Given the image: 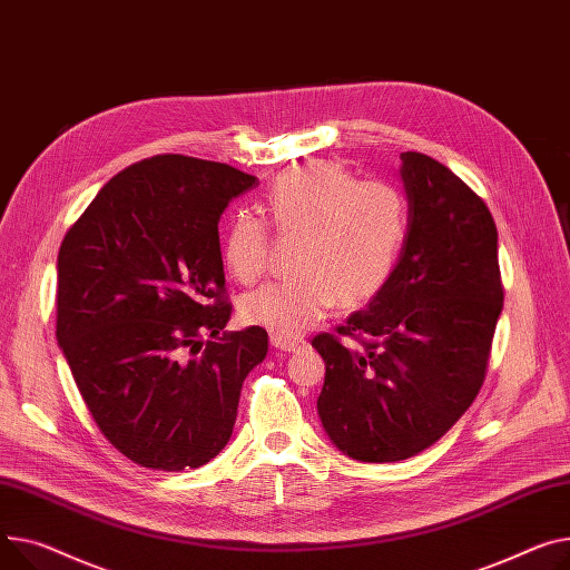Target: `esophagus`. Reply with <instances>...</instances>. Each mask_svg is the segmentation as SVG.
Instances as JSON below:
<instances>
[{
	"mask_svg": "<svg viewBox=\"0 0 570 570\" xmlns=\"http://www.w3.org/2000/svg\"><path fill=\"white\" fill-rule=\"evenodd\" d=\"M271 341H273V346H275V348H279V351H288V353L307 346V341H305V338L284 336V334H273V336H271Z\"/></svg>",
	"mask_w": 570,
	"mask_h": 570,
	"instance_id": "esophagus-1",
	"label": "esophagus"
}]
</instances>
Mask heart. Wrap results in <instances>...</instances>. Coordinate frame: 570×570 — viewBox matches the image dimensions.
Wrapping results in <instances>:
<instances>
[{
	"mask_svg": "<svg viewBox=\"0 0 570 570\" xmlns=\"http://www.w3.org/2000/svg\"><path fill=\"white\" fill-rule=\"evenodd\" d=\"M279 236H299L291 279H273L247 293L243 316L291 336L325 318L336 302L360 307L394 273L407 238L410 208L401 187L355 176L334 163H307L282 174L265 204ZM271 226L254 213L232 217L222 240L229 273L256 282L271 256Z\"/></svg>",
	"mask_w": 570,
	"mask_h": 570,
	"instance_id": "b5f03b06",
	"label": "heart"
}]
</instances>
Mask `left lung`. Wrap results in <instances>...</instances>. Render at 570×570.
Returning <instances> with one entry per match:
<instances>
[{
	"label": "left lung",
	"instance_id": "left-lung-1",
	"mask_svg": "<svg viewBox=\"0 0 570 570\" xmlns=\"http://www.w3.org/2000/svg\"><path fill=\"white\" fill-rule=\"evenodd\" d=\"M401 160L410 226L396 268L368 309L312 341L325 362L323 429L362 463L416 456L461 420L485 381L504 305L485 202L424 154Z\"/></svg>",
	"mask_w": 570,
	"mask_h": 570
}]
</instances>
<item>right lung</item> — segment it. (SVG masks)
<instances>
[{
	"label": "right lung",
	"mask_w": 570,
	"mask_h": 570,
	"mask_svg": "<svg viewBox=\"0 0 570 570\" xmlns=\"http://www.w3.org/2000/svg\"><path fill=\"white\" fill-rule=\"evenodd\" d=\"M252 185L224 163L154 156L109 178L63 236L57 341L100 433L141 468L215 459L268 353L258 325L222 332L232 302L217 222Z\"/></svg>",
	"instance_id": "right-lung-1"
}]
</instances>
